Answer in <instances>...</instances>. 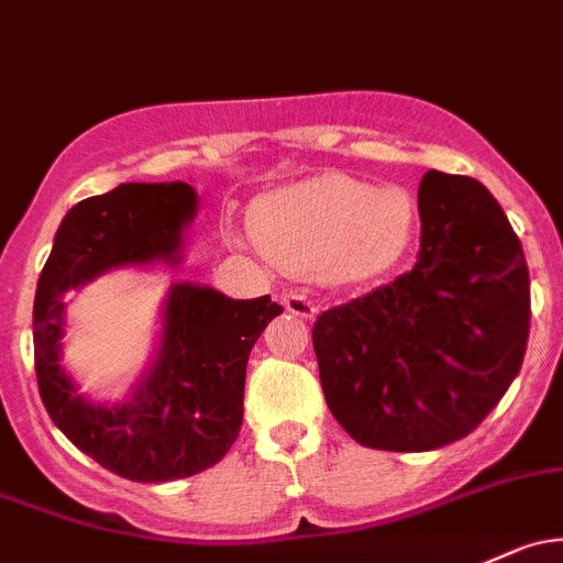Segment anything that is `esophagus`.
Wrapping results in <instances>:
<instances>
[{
	"label": "esophagus",
	"mask_w": 563,
	"mask_h": 563,
	"mask_svg": "<svg viewBox=\"0 0 563 563\" xmlns=\"http://www.w3.org/2000/svg\"><path fill=\"white\" fill-rule=\"evenodd\" d=\"M283 307H286L291 316L305 318V321H312V318H316V312H318L316 301H312L310 297H305V294H297V291H291V294H286V297H283Z\"/></svg>",
	"instance_id": "obj_1"
}]
</instances>
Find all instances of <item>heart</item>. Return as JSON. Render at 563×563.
Listing matches in <instances>:
<instances>
[{"label":"heart","mask_w":563,"mask_h":563,"mask_svg":"<svg viewBox=\"0 0 563 563\" xmlns=\"http://www.w3.org/2000/svg\"><path fill=\"white\" fill-rule=\"evenodd\" d=\"M416 218L405 188L327 173L264 194L251 223L266 256L286 272L361 286L399 262Z\"/></svg>","instance_id":"obj_1"}]
</instances>
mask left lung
Segmentation results:
<instances>
[{
    "label": "left lung",
    "mask_w": 563,
    "mask_h": 563,
    "mask_svg": "<svg viewBox=\"0 0 563 563\" xmlns=\"http://www.w3.org/2000/svg\"><path fill=\"white\" fill-rule=\"evenodd\" d=\"M418 212L412 269L312 327L331 416L375 451H437L475 431L529 342V266L488 188L431 169Z\"/></svg>",
    "instance_id": "obj_1"
}]
</instances>
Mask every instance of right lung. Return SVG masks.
I'll return each mask as SVG.
<instances>
[{"label": "right lung", "instance_id": "right-lung-1", "mask_svg": "<svg viewBox=\"0 0 563 563\" xmlns=\"http://www.w3.org/2000/svg\"><path fill=\"white\" fill-rule=\"evenodd\" d=\"M188 183H123L64 216L34 297V369L51 421L97 464L134 483H167L210 470L242 426L245 366L283 307L229 299L175 283L153 364L118 405H93L62 366L64 294L123 266L180 264L197 212Z\"/></svg>", "mask_w": 563, "mask_h": 563}]
</instances>
